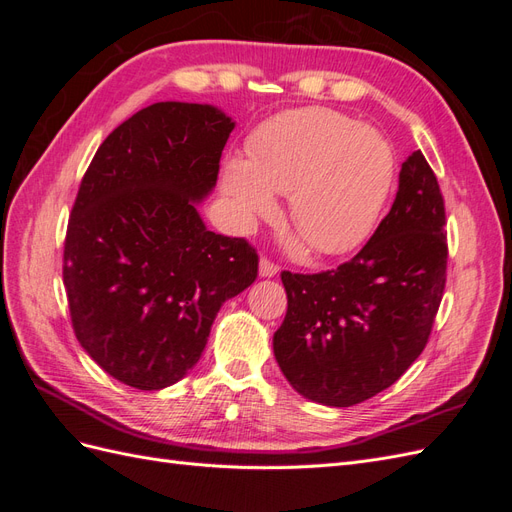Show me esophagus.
<instances>
[{
    "mask_svg": "<svg viewBox=\"0 0 512 512\" xmlns=\"http://www.w3.org/2000/svg\"><path fill=\"white\" fill-rule=\"evenodd\" d=\"M277 273H280V265H275V262L269 258H260V275L262 277H273Z\"/></svg>",
    "mask_w": 512,
    "mask_h": 512,
    "instance_id": "34e87169",
    "label": "esophagus"
}]
</instances>
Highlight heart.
I'll list each match as a JSON object with an SVG mask.
<instances>
[{"label": "heart", "mask_w": 512, "mask_h": 512, "mask_svg": "<svg viewBox=\"0 0 512 512\" xmlns=\"http://www.w3.org/2000/svg\"><path fill=\"white\" fill-rule=\"evenodd\" d=\"M250 160H230L224 192L243 224L269 218L273 192L288 194V215L320 254H346L374 230L389 196L395 160L374 128L331 108L307 106L254 132Z\"/></svg>", "instance_id": "1"}]
</instances>
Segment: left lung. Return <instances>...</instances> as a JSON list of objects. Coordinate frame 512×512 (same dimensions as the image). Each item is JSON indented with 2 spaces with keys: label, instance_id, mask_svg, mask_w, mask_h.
Returning a JSON list of instances; mask_svg holds the SVG:
<instances>
[{
  "label": "left lung",
  "instance_id": "1",
  "mask_svg": "<svg viewBox=\"0 0 512 512\" xmlns=\"http://www.w3.org/2000/svg\"><path fill=\"white\" fill-rule=\"evenodd\" d=\"M446 211L421 151L363 250L320 273L282 271L288 309L273 352L292 389L348 408L389 389L427 346L446 286Z\"/></svg>",
  "mask_w": 512,
  "mask_h": 512
}]
</instances>
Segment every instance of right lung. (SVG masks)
Segmentation results:
<instances>
[{
  "label": "right lung",
  "mask_w": 512,
  "mask_h": 512,
  "mask_svg": "<svg viewBox=\"0 0 512 512\" xmlns=\"http://www.w3.org/2000/svg\"><path fill=\"white\" fill-rule=\"evenodd\" d=\"M235 121L209 104L158 102L117 126L76 194L64 286L79 344L141 391L198 363L224 301L258 275L247 239L215 235L200 203Z\"/></svg>",
  "instance_id": "right-lung-1"
}]
</instances>
